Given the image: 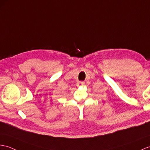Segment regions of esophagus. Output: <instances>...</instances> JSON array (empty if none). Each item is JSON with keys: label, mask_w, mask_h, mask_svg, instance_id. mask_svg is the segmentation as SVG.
Listing matches in <instances>:
<instances>
[{"label": "esophagus", "mask_w": 150, "mask_h": 150, "mask_svg": "<svg viewBox=\"0 0 150 150\" xmlns=\"http://www.w3.org/2000/svg\"><path fill=\"white\" fill-rule=\"evenodd\" d=\"M85 85V82L83 81H79L77 83V86H82Z\"/></svg>", "instance_id": "1"}]
</instances>
